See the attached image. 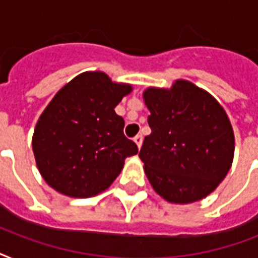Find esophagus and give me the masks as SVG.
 Wrapping results in <instances>:
<instances>
[{"label":"esophagus","instance_id":"obj_1","mask_svg":"<svg viewBox=\"0 0 258 258\" xmlns=\"http://www.w3.org/2000/svg\"><path fill=\"white\" fill-rule=\"evenodd\" d=\"M134 142L137 143L138 149H141L142 143H143V137H142V135H137V137L134 138Z\"/></svg>","mask_w":258,"mask_h":258}]
</instances>
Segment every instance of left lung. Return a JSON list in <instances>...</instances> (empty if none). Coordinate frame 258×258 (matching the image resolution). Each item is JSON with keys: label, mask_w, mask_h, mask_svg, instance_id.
I'll return each instance as SVG.
<instances>
[{"label": "left lung", "mask_w": 258, "mask_h": 258, "mask_svg": "<svg viewBox=\"0 0 258 258\" xmlns=\"http://www.w3.org/2000/svg\"><path fill=\"white\" fill-rule=\"evenodd\" d=\"M151 134L139 158L153 188L170 204H192L213 192L232 167L234 133L222 105L178 79L143 92Z\"/></svg>", "instance_id": "left-lung-1"}]
</instances>
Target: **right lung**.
Masks as SVG:
<instances>
[{
  "label": "right lung",
  "instance_id": "right-lung-1",
  "mask_svg": "<svg viewBox=\"0 0 258 258\" xmlns=\"http://www.w3.org/2000/svg\"><path fill=\"white\" fill-rule=\"evenodd\" d=\"M133 91L101 71L78 75L40 115L32 138L37 169L56 191L88 198L104 191L138 147L115 107Z\"/></svg>",
  "mask_w": 258,
  "mask_h": 258
}]
</instances>
